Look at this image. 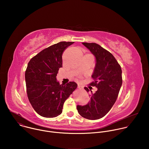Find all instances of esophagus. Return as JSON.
I'll use <instances>...</instances> for the list:
<instances>
[{"label":"esophagus","mask_w":149,"mask_h":149,"mask_svg":"<svg viewBox=\"0 0 149 149\" xmlns=\"http://www.w3.org/2000/svg\"><path fill=\"white\" fill-rule=\"evenodd\" d=\"M78 88H81V86H79V85H78V87H77Z\"/></svg>","instance_id":"obj_1"}]
</instances>
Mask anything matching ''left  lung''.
Returning a JSON list of instances; mask_svg holds the SVG:
<instances>
[{
    "label": "left lung",
    "mask_w": 149,
    "mask_h": 149,
    "mask_svg": "<svg viewBox=\"0 0 149 149\" xmlns=\"http://www.w3.org/2000/svg\"><path fill=\"white\" fill-rule=\"evenodd\" d=\"M94 55L95 65L89 85L97 88L86 105H77L78 113L88 120L100 119L107 114L114 104L122 85V71L114 56L95 43H82ZM90 88V87H88ZM87 93L89 89L85 87ZM92 93V91H91Z\"/></svg>",
    "instance_id": "obj_1"
}]
</instances>
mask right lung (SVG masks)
Returning <instances> with one entry per match:
<instances>
[{
  "mask_svg": "<svg viewBox=\"0 0 149 149\" xmlns=\"http://www.w3.org/2000/svg\"><path fill=\"white\" fill-rule=\"evenodd\" d=\"M74 43L58 42L40 51L28 63L25 72L28 97L33 109L42 117L60 115L63 103L77 87L74 81L60 85L56 79L62 67L63 52Z\"/></svg>",
  "mask_w": 149,
  "mask_h": 149,
  "instance_id": "1",
  "label": "right lung"
}]
</instances>
